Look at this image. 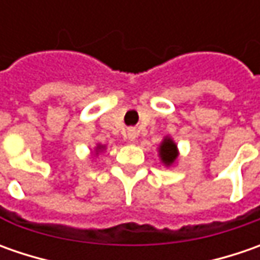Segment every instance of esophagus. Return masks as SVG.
<instances>
[{"label":"esophagus","mask_w":260,"mask_h":260,"mask_svg":"<svg viewBox=\"0 0 260 260\" xmlns=\"http://www.w3.org/2000/svg\"><path fill=\"white\" fill-rule=\"evenodd\" d=\"M127 137H128V140H130V142H135L136 137H137V133H136V130H128V133H127Z\"/></svg>","instance_id":"1"}]
</instances>
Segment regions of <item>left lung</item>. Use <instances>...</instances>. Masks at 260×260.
<instances>
[{
  "label": "left lung",
  "mask_w": 260,
  "mask_h": 260,
  "mask_svg": "<svg viewBox=\"0 0 260 260\" xmlns=\"http://www.w3.org/2000/svg\"><path fill=\"white\" fill-rule=\"evenodd\" d=\"M159 156H160V160L166 166H171L176 160L178 147H176L175 142L171 137H165L164 142L160 143V146H159Z\"/></svg>",
  "instance_id": "obj_1"
}]
</instances>
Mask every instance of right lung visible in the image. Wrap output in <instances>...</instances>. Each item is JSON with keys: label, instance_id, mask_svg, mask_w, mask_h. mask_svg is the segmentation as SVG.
I'll return each instance as SVG.
<instances>
[{"label": "right lung", "instance_id": "1", "mask_svg": "<svg viewBox=\"0 0 260 260\" xmlns=\"http://www.w3.org/2000/svg\"><path fill=\"white\" fill-rule=\"evenodd\" d=\"M101 149H104V146H101V145H98L96 146V152H100Z\"/></svg>", "mask_w": 260, "mask_h": 260}]
</instances>
